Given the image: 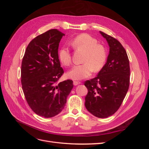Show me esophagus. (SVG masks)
<instances>
[{"mask_svg":"<svg viewBox=\"0 0 149 149\" xmlns=\"http://www.w3.org/2000/svg\"><path fill=\"white\" fill-rule=\"evenodd\" d=\"M73 84H74V85L76 86V85H78V84H81V82H79V81H73Z\"/></svg>","mask_w":149,"mask_h":149,"instance_id":"esophagus-1","label":"esophagus"}]
</instances>
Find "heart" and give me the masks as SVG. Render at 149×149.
Here are the masks:
<instances>
[{
	"mask_svg": "<svg viewBox=\"0 0 149 149\" xmlns=\"http://www.w3.org/2000/svg\"><path fill=\"white\" fill-rule=\"evenodd\" d=\"M72 46L78 51L84 52L82 65L73 67L66 73V77L73 80L88 78L92 72L100 71L104 66L107 57V49L97 40L87 33L80 34L72 40ZM58 59L61 63L68 66L71 64V55L70 49L62 47L58 52Z\"/></svg>",
	"mask_w": 149,
	"mask_h": 149,
	"instance_id": "1",
	"label": "heart"
}]
</instances>
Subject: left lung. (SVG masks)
<instances>
[{
  "instance_id": "obj_1",
  "label": "left lung",
  "mask_w": 149,
  "mask_h": 149,
  "mask_svg": "<svg viewBox=\"0 0 149 149\" xmlns=\"http://www.w3.org/2000/svg\"><path fill=\"white\" fill-rule=\"evenodd\" d=\"M109 46L106 63L96 77L84 82L88 89L85 106L99 118H106L119 109L130 84V66L125 49L118 40L100 31Z\"/></svg>"
}]
</instances>
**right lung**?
Listing matches in <instances>:
<instances>
[{
  "label": "right lung",
  "mask_w": 149,
  "mask_h": 149,
  "mask_svg": "<svg viewBox=\"0 0 149 149\" xmlns=\"http://www.w3.org/2000/svg\"><path fill=\"white\" fill-rule=\"evenodd\" d=\"M65 34L49 30L33 38L22 62L21 83L28 104L40 116L49 118L64 109L73 88L72 80L58 83L64 73L58 59V47Z\"/></svg>",
  "instance_id": "1"
}]
</instances>
